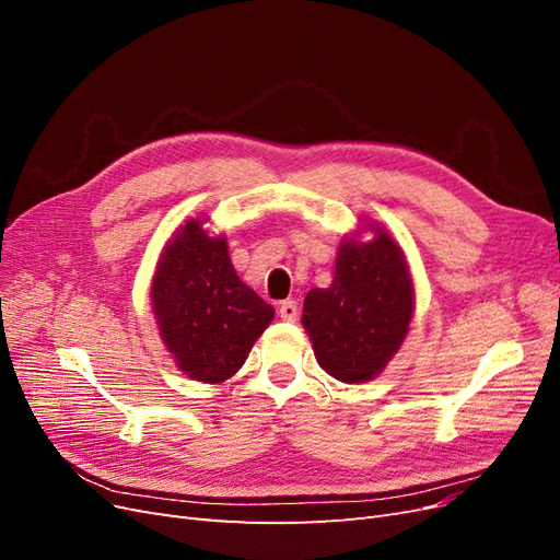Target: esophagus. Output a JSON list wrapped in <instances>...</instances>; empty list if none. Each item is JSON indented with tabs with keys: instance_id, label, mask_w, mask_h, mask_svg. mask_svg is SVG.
Listing matches in <instances>:
<instances>
[{
	"instance_id": "34e87169",
	"label": "esophagus",
	"mask_w": 560,
	"mask_h": 560,
	"mask_svg": "<svg viewBox=\"0 0 560 560\" xmlns=\"http://www.w3.org/2000/svg\"><path fill=\"white\" fill-rule=\"evenodd\" d=\"M278 313H280V317H282V319H287V322H294V319L299 317V306H296V301H292V299L282 301Z\"/></svg>"
}]
</instances>
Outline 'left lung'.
Masks as SVG:
<instances>
[{
    "instance_id": "8db88e82",
    "label": "left lung",
    "mask_w": 560,
    "mask_h": 560,
    "mask_svg": "<svg viewBox=\"0 0 560 560\" xmlns=\"http://www.w3.org/2000/svg\"><path fill=\"white\" fill-rule=\"evenodd\" d=\"M411 315L409 268L383 229L369 243H341L331 284L303 301L317 364L343 383L374 378L401 346Z\"/></svg>"
}]
</instances>
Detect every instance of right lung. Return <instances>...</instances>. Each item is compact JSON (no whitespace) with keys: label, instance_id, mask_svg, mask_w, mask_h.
<instances>
[{"label":"right lung","instance_id":"add662e5","mask_svg":"<svg viewBox=\"0 0 560 560\" xmlns=\"http://www.w3.org/2000/svg\"><path fill=\"white\" fill-rule=\"evenodd\" d=\"M163 343L186 376L222 383L273 319V306L235 276L226 241L191 219L163 249L151 284Z\"/></svg>","mask_w":560,"mask_h":560}]
</instances>
